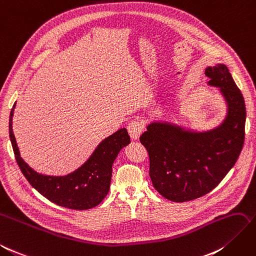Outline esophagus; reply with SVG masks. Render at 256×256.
I'll list each match as a JSON object with an SVG mask.
<instances>
[{
	"instance_id": "1",
	"label": "esophagus",
	"mask_w": 256,
	"mask_h": 256,
	"mask_svg": "<svg viewBox=\"0 0 256 256\" xmlns=\"http://www.w3.org/2000/svg\"><path fill=\"white\" fill-rule=\"evenodd\" d=\"M143 128H144V126H143V122L141 120H134L132 122H130L127 129H128V132L131 136V139H134V140L139 139L141 134H142V131H143Z\"/></svg>"
}]
</instances>
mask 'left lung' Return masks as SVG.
<instances>
[{"instance_id": "8db88e82", "label": "left lung", "mask_w": 256, "mask_h": 256, "mask_svg": "<svg viewBox=\"0 0 256 256\" xmlns=\"http://www.w3.org/2000/svg\"><path fill=\"white\" fill-rule=\"evenodd\" d=\"M208 85L224 96L227 113L220 125L194 131L168 122H153L140 136L150 156L155 190L174 202L208 194L236 164L244 142L246 104L225 64L208 66Z\"/></svg>"}]
</instances>
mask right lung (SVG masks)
Masks as SVG:
<instances>
[{
    "mask_svg": "<svg viewBox=\"0 0 256 256\" xmlns=\"http://www.w3.org/2000/svg\"><path fill=\"white\" fill-rule=\"evenodd\" d=\"M14 104L10 115V138L14 154L28 182L40 195L60 206L74 210H87L98 206L108 195L112 178V166L122 148L130 143L126 128L103 140L87 162L66 176H54L38 174L20 157L12 132Z\"/></svg>",
    "mask_w": 256,
    "mask_h": 256,
    "instance_id": "add662e5",
    "label": "right lung"
}]
</instances>
